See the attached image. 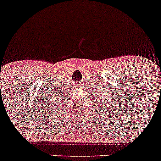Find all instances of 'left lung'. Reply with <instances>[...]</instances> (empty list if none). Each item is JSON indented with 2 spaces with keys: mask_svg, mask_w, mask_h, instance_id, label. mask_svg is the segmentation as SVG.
Segmentation results:
<instances>
[{
  "mask_svg": "<svg viewBox=\"0 0 161 161\" xmlns=\"http://www.w3.org/2000/svg\"><path fill=\"white\" fill-rule=\"evenodd\" d=\"M101 100H102V99H101Z\"/></svg>",
  "mask_w": 161,
  "mask_h": 161,
  "instance_id": "obj_1",
  "label": "left lung"
}]
</instances>
